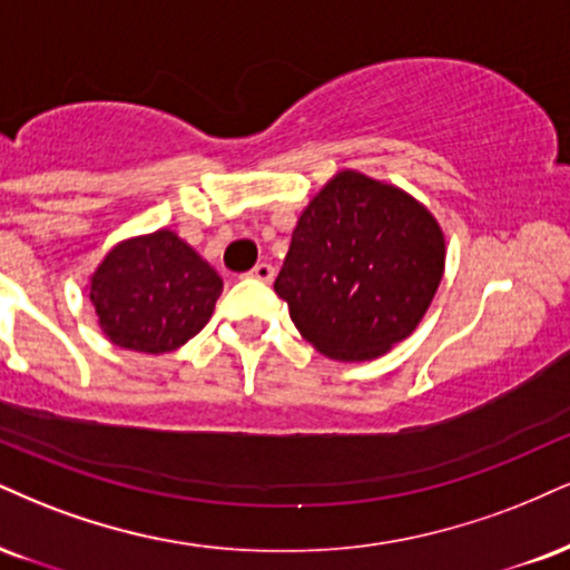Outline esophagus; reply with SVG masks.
I'll list each match as a JSON object with an SVG mask.
<instances>
[{"mask_svg":"<svg viewBox=\"0 0 570 570\" xmlns=\"http://www.w3.org/2000/svg\"><path fill=\"white\" fill-rule=\"evenodd\" d=\"M249 276L255 278V281H263V284H271V281L276 278V267H273L271 263H257L249 271Z\"/></svg>","mask_w":570,"mask_h":570,"instance_id":"1","label":"esophagus"}]
</instances>
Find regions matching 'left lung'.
Instances as JSON below:
<instances>
[{
  "label": "left lung",
  "instance_id": "1",
  "mask_svg": "<svg viewBox=\"0 0 570 570\" xmlns=\"http://www.w3.org/2000/svg\"><path fill=\"white\" fill-rule=\"evenodd\" d=\"M443 265V230L416 198L345 169L299 215L273 289L315 351L372 361L420 326Z\"/></svg>",
  "mask_w": 570,
  "mask_h": 570
}]
</instances>
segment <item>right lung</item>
<instances>
[{
    "label": "right lung",
    "mask_w": 570,
    "mask_h": 570,
    "mask_svg": "<svg viewBox=\"0 0 570 570\" xmlns=\"http://www.w3.org/2000/svg\"><path fill=\"white\" fill-rule=\"evenodd\" d=\"M223 278L173 230L116 244L89 278V299L114 345L169 353L212 318Z\"/></svg>",
    "instance_id": "add662e5"
}]
</instances>
